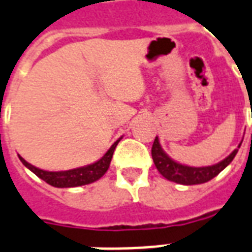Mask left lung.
I'll return each mask as SVG.
<instances>
[{
  "instance_id": "left-lung-1",
  "label": "left lung",
  "mask_w": 252,
  "mask_h": 252,
  "mask_svg": "<svg viewBox=\"0 0 252 252\" xmlns=\"http://www.w3.org/2000/svg\"><path fill=\"white\" fill-rule=\"evenodd\" d=\"M151 152H152V159H154L156 168L163 175L164 178L168 179L171 182H175V183L184 184V186H192V184L206 183L208 180H211L215 176H218L234 160L235 155L238 154V150L234 151L224 160H221L220 163L215 164V165H210V167H188V165H183V164L173 161L161 150L158 137H155Z\"/></svg>"
}]
</instances>
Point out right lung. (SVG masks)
Instances as JSON below:
<instances>
[{
  "label": "right lung",
  "instance_id": "right-lung-1",
  "mask_svg": "<svg viewBox=\"0 0 252 252\" xmlns=\"http://www.w3.org/2000/svg\"><path fill=\"white\" fill-rule=\"evenodd\" d=\"M120 139L112 145L111 148L107 151V154L102 156L101 159L97 160L96 163L89 164L85 167H80V168L69 169V171H59V172H50V171H44L32 165L24 160L21 156H18L22 164L29 168L32 172L37 175L38 178L42 179L44 182H46L50 186L57 188H68V187H79V186H85V184L93 183L98 179L101 178L104 173L107 172L109 168V164H111L112 156L115 152L116 145L119 144Z\"/></svg>",
  "mask_w": 252,
  "mask_h": 252
}]
</instances>
